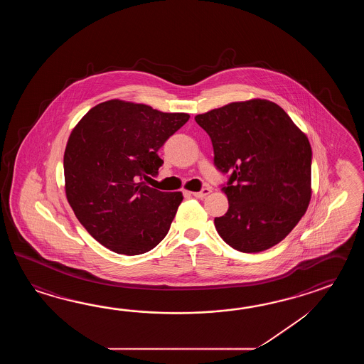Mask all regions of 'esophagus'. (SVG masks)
<instances>
[{"instance_id": "1", "label": "esophagus", "mask_w": 364, "mask_h": 364, "mask_svg": "<svg viewBox=\"0 0 364 364\" xmlns=\"http://www.w3.org/2000/svg\"><path fill=\"white\" fill-rule=\"evenodd\" d=\"M209 193H210V188H209V187H204V188H201L200 191H198V193H193V195L195 198L203 199V198H205Z\"/></svg>"}]
</instances>
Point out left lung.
I'll list each match as a JSON object with an SVG mask.
<instances>
[{
	"instance_id": "8db88e82",
	"label": "left lung",
	"mask_w": 364,
	"mask_h": 364,
	"mask_svg": "<svg viewBox=\"0 0 364 364\" xmlns=\"http://www.w3.org/2000/svg\"><path fill=\"white\" fill-rule=\"evenodd\" d=\"M228 176L229 209L215 218L220 237L240 252H260L287 237L311 199L312 149L287 112L268 100L232 102L195 117Z\"/></svg>"
}]
</instances>
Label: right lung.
Here are the masks:
<instances>
[{
	"label": "right lung",
	"mask_w": 364,
	"mask_h": 364,
	"mask_svg": "<svg viewBox=\"0 0 364 364\" xmlns=\"http://www.w3.org/2000/svg\"><path fill=\"white\" fill-rule=\"evenodd\" d=\"M143 104L110 100L91 109L63 156L66 196L79 223L104 247L124 255L155 248L183 199L144 183L164 161L165 141L188 121Z\"/></svg>",
	"instance_id": "right-lung-1"
}]
</instances>
